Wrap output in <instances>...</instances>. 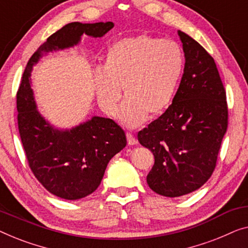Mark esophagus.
I'll return each mask as SVG.
<instances>
[{
  "label": "esophagus",
  "mask_w": 248,
  "mask_h": 248,
  "mask_svg": "<svg viewBox=\"0 0 248 248\" xmlns=\"http://www.w3.org/2000/svg\"><path fill=\"white\" fill-rule=\"evenodd\" d=\"M125 136H127L128 145H137L138 144L137 138H136L132 134H130V132H127V135H125Z\"/></svg>",
  "instance_id": "34e87169"
}]
</instances>
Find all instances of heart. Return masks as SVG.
<instances>
[{
    "instance_id": "b5f03b06",
    "label": "heart",
    "mask_w": 248,
    "mask_h": 248,
    "mask_svg": "<svg viewBox=\"0 0 248 248\" xmlns=\"http://www.w3.org/2000/svg\"><path fill=\"white\" fill-rule=\"evenodd\" d=\"M184 68L183 51L172 40L147 34L125 38L107 50L102 71L94 75L99 103L104 112L114 114L121 99L120 119L129 128L146 117H157L170 106Z\"/></svg>"
}]
</instances>
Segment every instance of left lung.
I'll return each mask as SVG.
<instances>
[{
	"label": "left lung",
	"mask_w": 248,
	"mask_h": 248,
	"mask_svg": "<svg viewBox=\"0 0 248 248\" xmlns=\"http://www.w3.org/2000/svg\"><path fill=\"white\" fill-rule=\"evenodd\" d=\"M177 33L186 57L180 86L165 112L138 132V141L155 157L147 184L170 198L207 182L228 127L226 91L214 58L193 38Z\"/></svg>",
	"instance_id": "1"
}]
</instances>
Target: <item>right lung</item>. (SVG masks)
<instances>
[{
	"label": "right lung",
	"instance_id": "obj_1",
	"mask_svg": "<svg viewBox=\"0 0 248 248\" xmlns=\"http://www.w3.org/2000/svg\"><path fill=\"white\" fill-rule=\"evenodd\" d=\"M113 22L66 24L48 38L28 62L16 93L21 141L33 175L45 189L66 200H78L100 186L108 163L127 145L124 131L112 119L92 117L72 129L55 128L37 110L31 71L45 54L76 46L83 34L101 38Z\"/></svg>",
	"mask_w": 248,
	"mask_h": 248
}]
</instances>
